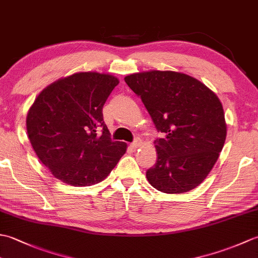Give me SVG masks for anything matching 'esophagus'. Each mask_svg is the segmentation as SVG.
Masks as SVG:
<instances>
[{
  "label": "esophagus",
  "mask_w": 258,
  "mask_h": 258,
  "mask_svg": "<svg viewBox=\"0 0 258 258\" xmlns=\"http://www.w3.org/2000/svg\"><path fill=\"white\" fill-rule=\"evenodd\" d=\"M130 146L132 147V149H134V150H135V149H138V147H140V143H139V141H134L133 143H131V144H130Z\"/></svg>",
  "instance_id": "esophagus-1"
}]
</instances>
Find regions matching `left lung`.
<instances>
[{
    "mask_svg": "<svg viewBox=\"0 0 258 258\" xmlns=\"http://www.w3.org/2000/svg\"><path fill=\"white\" fill-rule=\"evenodd\" d=\"M141 97L162 134L157 161L146 171L157 190L180 194L199 186L211 172L226 139L221 101L199 80L173 71H149L124 79Z\"/></svg>",
    "mask_w": 258,
    "mask_h": 258,
    "instance_id": "1",
    "label": "left lung"
}]
</instances>
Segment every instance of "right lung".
<instances>
[{
    "mask_svg": "<svg viewBox=\"0 0 258 258\" xmlns=\"http://www.w3.org/2000/svg\"><path fill=\"white\" fill-rule=\"evenodd\" d=\"M118 80L96 72L75 73L43 90L26 117L33 150L54 177L72 186L105 178L126 152L112 141L103 106Z\"/></svg>",
    "mask_w": 258,
    "mask_h": 258,
    "instance_id": "right-lung-1",
    "label": "right lung"
}]
</instances>
